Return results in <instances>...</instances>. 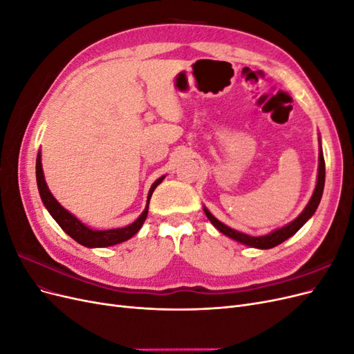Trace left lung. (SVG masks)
I'll list each match as a JSON object with an SVG mask.
<instances>
[{"mask_svg":"<svg viewBox=\"0 0 354 354\" xmlns=\"http://www.w3.org/2000/svg\"><path fill=\"white\" fill-rule=\"evenodd\" d=\"M324 186H325V159H324V153H322V147H320L317 183H316L313 195H312V198H310L307 207L303 209V212L299 214V216L294 221L286 224V226L277 229V230H274V232H272L269 234H264V236H250V234H245V233H241L238 230H233L229 226H226V224H223L221 221H218L205 207H203V211H205V216L212 223V226L216 227L217 230H220L223 234H226V236H229V238H232L234 241H238V242H241L243 245L252 246V248L269 250V248H273V246H276V245L285 242L288 238H291L292 234H295L299 229H301L303 224L310 217L313 216L316 208L319 207L320 198H322Z\"/></svg>","mask_w":354,"mask_h":354,"instance_id":"1","label":"left lung"}]
</instances>
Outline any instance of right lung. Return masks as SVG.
Wrapping results in <instances>:
<instances>
[{"mask_svg":"<svg viewBox=\"0 0 354 354\" xmlns=\"http://www.w3.org/2000/svg\"><path fill=\"white\" fill-rule=\"evenodd\" d=\"M164 177L158 178L152 185L151 190H149V195H147V205H146L145 211L142 212V216L138 217L134 223L128 224L127 227H121V229L93 230V229L85 226V224L81 223L77 217L72 216L69 211L63 208L56 201V198L51 195V192L48 190L47 183H46L44 173H42L41 153L38 152V156H37V185H38L42 203H44L46 208L51 214V217L57 221V224L62 227L63 232L68 233L73 241H77L78 243H81L84 246H88V248H103V246L116 245V243H121L124 241H128L130 238H133L134 234L143 226V223L147 217V211H149V201H151L153 190L156 189L158 185H160V181L164 180Z\"/></svg>","mask_w":354,"mask_h":354,"instance_id":"obj_1","label":"right lung"}]
</instances>
